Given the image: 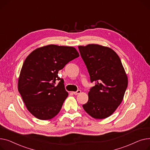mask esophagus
<instances>
[{"label":"esophagus","instance_id":"34e87169","mask_svg":"<svg viewBox=\"0 0 150 150\" xmlns=\"http://www.w3.org/2000/svg\"><path fill=\"white\" fill-rule=\"evenodd\" d=\"M81 93V90H77V91H74V92H73V93L74 94H75V95H77V94H80Z\"/></svg>","mask_w":150,"mask_h":150}]
</instances>
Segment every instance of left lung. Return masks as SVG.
<instances>
[{
	"mask_svg": "<svg viewBox=\"0 0 150 150\" xmlns=\"http://www.w3.org/2000/svg\"><path fill=\"white\" fill-rule=\"evenodd\" d=\"M78 48L91 82H96L88 93V100L82 107L94 119L107 118L124 99L128 86L125 69L116 52L109 47L88 44Z\"/></svg>",
	"mask_w": 150,
	"mask_h": 150,
	"instance_id": "left-lung-1",
	"label": "left lung"
}]
</instances>
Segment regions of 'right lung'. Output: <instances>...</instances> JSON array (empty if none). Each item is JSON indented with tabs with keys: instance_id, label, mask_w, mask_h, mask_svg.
<instances>
[{
	"instance_id": "right-lung-1",
	"label": "right lung",
	"mask_w": 150,
	"mask_h": 150,
	"mask_svg": "<svg viewBox=\"0 0 150 150\" xmlns=\"http://www.w3.org/2000/svg\"><path fill=\"white\" fill-rule=\"evenodd\" d=\"M79 56L74 47L48 45L34 50L26 58L18 79V90L34 117L50 120L59 112L68 93L58 72ZM56 80L60 82L55 86Z\"/></svg>"
}]
</instances>
